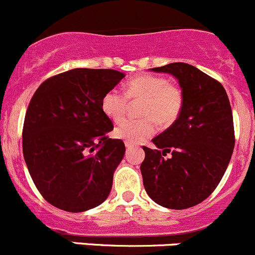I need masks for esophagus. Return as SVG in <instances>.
I'll use <instances>...</instances> for the list:
<instances>
[{
  "mask_svg": "<svg viewBox=\"0 0 255 255\" xmlns=\"http://www.w3.org/2000/svg\"><path fill=\"white\" fill-rule=\"evenodd\" d=\"M125 146H126V149L129 150V149H132V147H134V144H130V142H125Z\"/></svg>",
  "mask_w": 255,
  "mask_h": 255,
  "instance_id": "esophagus-1",
  "label": "esophagus"
}]
</instances>
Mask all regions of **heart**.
I'll list each match as a JSON object with an SVG mask.
<instances>
[{"label":"heart","mask_w":255,"mask_h":255,"mask_svg":"<svg viewBox=\"0 0 255 255\" xmlns=\"http://www.w3.org/2000/svg\"><path fill=\"white\" fill-rule=\"evenodd\" d=\"M141 101L139 114L144 118L130 119L121 123L114 131L118 139L130 144H139L156 131V121L170 126L180 115L184 104L183 91L162 76L140 75L124 85V94L110 90L101 100L104 114L114 123L125 118L129 103Z\"/></svg>","instance_id":"1"}]
</instances>
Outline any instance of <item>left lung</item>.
Listing matches in <instances>:
<instances>
[{
  "instance_id": "8db88e82",
  "label": "left lung",
  "mask_w": 255,
  "mask_h": 255,
  "mask_svg": "<svg viewBox=\"0 0 255 255\" xmlns=\"http://www.w3.org/2000/svg\"><path fill=\"white\" fill-rule=\"evenodd\" d=\"M151 70L178 79L184 104L175 123L152 139L156 149L142 146V183L156 204L186 209L205 200L227 170L235 144L232 108L223 85L195 66L173 62Z\"/></svg>"
}]
</instances>
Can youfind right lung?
Instances as JSON below:
<instances>
[{
  "instance_id": "right-lung-1",
  "label": "right lung",
  "mask_w": 255,
  "mask_h": 255,
  "mask_svg": "<svg viewBox=\"0 0 255 255\" xmlns=\"http://www.w3.org/2000/svg\"><path fill=\"white\" fill-rule=\"evenodd\" d=\"M125 74L72 69L40 85L26 111L22 150L30 175L46 202L70 213L106 200L125 144L109 139L113 121L101 100Z\"/></svg>"
}]
</instances>
